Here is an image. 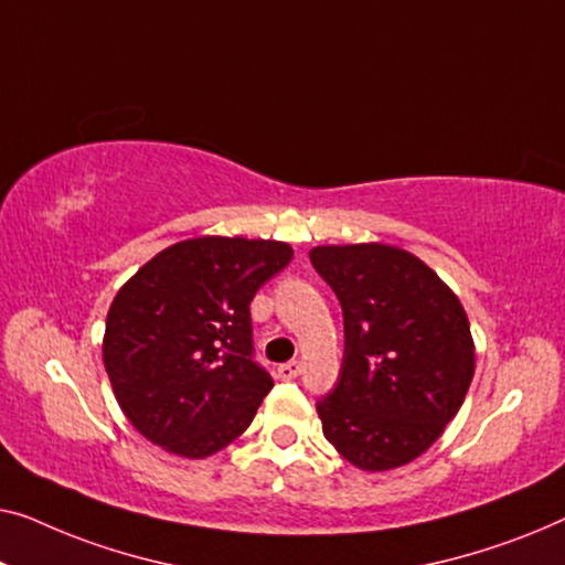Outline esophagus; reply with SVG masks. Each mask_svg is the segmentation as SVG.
Here are the masks:
<instances>
[{
	"label": "esophagus",
	"instance_id": "esophagus-1",
	"mask_svg": "<svg viewBox=\"0 0 565 565\" xmlns=\"http://www.w3.org/2000/svg\"><path fill=\"white\" fill-rule=\"evenodd\" d=\"M301 373V363L299 361H289L279 365V376L281 379H297Z\"/></svg>",
	"mask_w": 565,
	"mask_h": 565
}]
</instances>
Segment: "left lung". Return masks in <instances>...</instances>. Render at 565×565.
I'll use <instances>...</instances> for the list:
<instances>
[{"instance_id": "8db88e82", "label": "left lung", "mask_w": 565, "mask_h": 565, "mask_svg": "<svg viewBox=\"0 0 565 565\" xmlns=\"http://www.w3.org/2000/svg\"><path fill=\"white\" fill-rule=\"evenodd\" d=\"M309 260L345 320L340 381L317 404L324 438L361 471L407 466L440 438L471 386L466 309L425 260L396 245H315Z\"/></svg>"}]
</instances>
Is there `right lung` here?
Returning <instances> with one entry per match:
<instances>
[{
	"instance_id": "1",
	"label": "right lung",
	"mask_w": 565,
	"mask_h": 565,
	"mask_svg": "<svg viewBox=\"0 0 565 565\" xmlns=\"http://www.w3.org/2000/svg\"><path fill=\"white\" fill-rule=\"evenodd\" d=\"M291 256L289 243L264 237H189L120 286L102 359L142 438L200 460L248 430L274 386L250 359V301Z\"/></svg>"
}]
</instances>
